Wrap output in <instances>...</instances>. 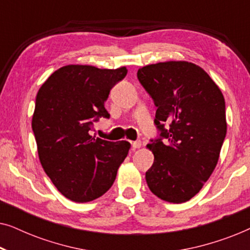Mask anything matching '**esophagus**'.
<instances>
[{
  "label": "esophagus",
  "mask_w": 250,
  "mask_h": 250,
  "mask_svg": "<svg viewBox=\"0 0 250 250\" xmlns=\"http://www.w3.org/2000/svg\"><path fill=\"white\" fill-rule=\"evenodd\" d=\"M141 146H142V142L140 141V140H138V141H134V142L132 143V148H133V150L141 148Z\"/></svg>",
  "instance_id": "esophagus-1"
}]
</instances>
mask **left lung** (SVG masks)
I'll use <instances>...</instances> for the list:
<instances>
[{
	"label": "left lung",
	"mask_w": 250,
	"mask_h": 250,
	"mask_svg": "<svg viewBox=\"0 0 250 250\" xmlns=\"http://www.w3.org/2000/svg\"><path fill=\"white\" fill-rule=\"evenodd\" d=\"M138 80L155 102L160 132L146 146L155 156L146 183L160 199L186 203L216 167L227 135L224 97L203 68L188 61L148 64Z\"/></svg>",
	"instance_id": "8db88e82"
}]
</instances>
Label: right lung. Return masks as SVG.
Masks as SVG:
<instances>
[{"mask_svg":"<svg viewBox=\"0 0 250 250\" xmlns=\"http://www.w3.org/2000/svg\"><path fill=\"white\" fill-rule=\"evenodd\" d=\"M126 74V67L68 64L37 92L32 128L40 162L57 189L75 203L107 192L131 148L127 141L95 139L88 133L99 118H109L104 102Z\"/></svg>","mask_w":250,"mask_h":250,"instance_id":"right-lung-1","label":"right lung"}]
</instances>
